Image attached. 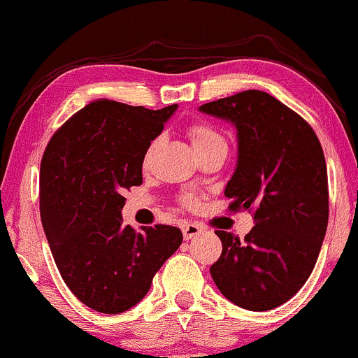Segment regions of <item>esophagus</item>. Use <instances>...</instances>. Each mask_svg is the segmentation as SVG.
<instances>
[{
	"label": "esophagus",
	"instance_id": "34e87169",
	"mask_svg": "<svg viewBox=\"0 0 358 358\" xmlns=\"http://www.w3.org/2000/svg\"><path fill=\"white\" fill-rule=\"evenodd\" d=\"M202 231H203L202 224H199V222H187V224H183V227H182L183 238L185 239H192V238L199 236Z\"/></svg>",
	"mask_w": 358,
	"mask_h": 358
}]
</instances>
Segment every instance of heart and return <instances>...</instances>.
Instances as JSON below:
<instances>
[{
    "instance_id": "heart-1",
    "label": "heart",
    "mask_w": 358,
    "mask_h": 358,
    "mask_svg": "<svg viewBox=\"0 0 358 358\" xmlns=\"http://www.w3.org/2000/svg\"><path fill=\"white\" fill-rule=\"evenodd\" d=\"M188 137H190L192 141V146H194L195 152H202V151H207V149H212V148H217V146H227L226 139H224V136L221 132L217 131L215 127H212L210 124H206V122H194V124L188 127ZM158 146V139L151 141L149 143V146L146 149V152H144V164H148L149 161H151L152 155H155V149ZM182 202L183 206L187 207H195L197 206V197L192 194H185L182 197Z\"/></svg>"
}]
</instances>
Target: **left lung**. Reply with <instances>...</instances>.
I'll use <instances>...</instances> for the list:
<instances>
[{"mask_svg": "<svg viewBox=\"0 0 358 358\" xmlns=\"http://www.w3.org/2000/svg\"><path fill=\"white\" fill-rule=\"evenodd\" d=\"M233 122L238 161L224 195L253 212L245 239L215 231L222 253L210 275L222 296L250 311L278 308L306 284L328 227V173L320 139L294 110L260 90L200 105Z\"/></svg>", "mask_w": 358, "mask_h": 358, "instance_id": "1", "label": "left lung"}]
</instances>
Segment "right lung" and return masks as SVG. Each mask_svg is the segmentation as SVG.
<instances>
[{
  "instance_id": "right-lung-1",
  "label": "right lung",
  "mask_w": 358,
  "mask_h": 358,
  "mask_svg": "<svg viewBox=\"0 0 358 358\" xmlns=\"http://www.w3.org/2000/svg\"><path fill=\"white\" fill-rule=\"evenodd\" d=\"M176 110L95 100L47 144L41 163V217L62 280L88 308L131 309L180 248L178 227L122 226L125 190L143 183V158Z\"/></svg>"
}]
</instances>
